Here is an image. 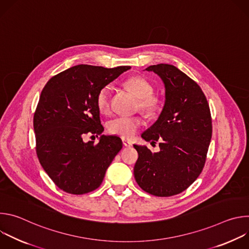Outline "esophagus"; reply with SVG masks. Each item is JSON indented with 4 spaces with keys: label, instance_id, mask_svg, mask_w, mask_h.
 I'll list each match as a JSON object with an SVG mask.
<instances>
[{
    "label": "esophagus",
    "instance_id": "1",
    "mask_svg": "<svg viewBox=\"0 0 249 249\" xmlns=\"http://www.w3.org/2000/svg\"><path fill=\"white\" fill-rule=\"evenodd\" d=\"M122 142H123V145H124L125 147H131V146H132V142L129 141V140L122 139Z\"/></svg>",
    "mask_w": 249,
    "mask_h": 249
}]
</instances>
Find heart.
<instances>
[{"label": "heart", "instance_id": "b5f03b06", "mask_svg": "<svg viewBox=\"0 0 249 249\" xmlns=\"http://www.w3.org/2000/svg\"><path fill=\"white\" fill-rule=\"evenodd\" d=\"M123 86L128 89L137 98L140 109L148 114L156 113L161 105L160 98L154 94L153 85L143 77H131L123 82ZM112 88L110 85L103 86L95 96V104L98 111L107 114L110 111V98ZM143 124L140 116H119L108 123V131L123 139L132 138L137 130Z\"/></svg>", "mask_w": 249, "mask_h": 249}]
</instances>
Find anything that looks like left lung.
Masks as SVG:
<instances>
[{"label":"left lung","mask_w":249,"mask_h":249,"mask_svg":"<svg viewBox=\"0 0 249 249\" xmlns=\"http://www.w3.org/2000/svg\"><path fill=\"white\" fill-rule=\"evenodd\" d=\"M163 82L165 101L158 120L142 138L160 141L158 153L134 145L139 158L134 176L144 191L169 197L186 190L205 165L212 138V118L201 88L179 69L168 64L146 69Z\"/></svg>","instance_id":"1"}]
</instances>
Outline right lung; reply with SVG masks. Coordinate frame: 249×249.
Here are the masks:
<instances>
[{
    "instance_id": "1",
    "label": "right lung",
    "mask_w": 249,
    "mask_h": 249,
    "mask_svg": "<svg viewBox=\"0 0 249 249\" xmlns=\"http://www.w3.org/2000/svg\"><path fill=\"white\" fill-rule=\"evenodd\" d=\"M129 69L77 65L52 77L43 88L33 117L36 154L63 191L81 195L98 188L122 149L119 137L102 135L95 96ZM90 133L101 136L98 144L84 143L83 137Z\"/></svg>"
}]
</instances>
